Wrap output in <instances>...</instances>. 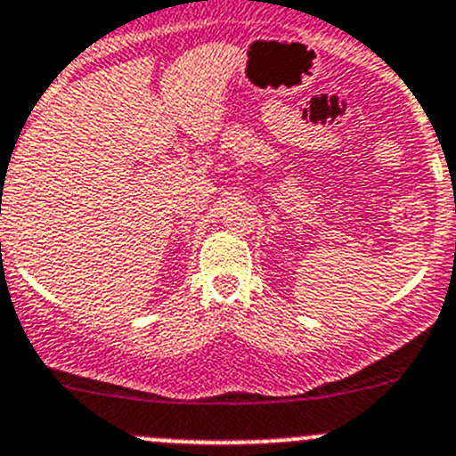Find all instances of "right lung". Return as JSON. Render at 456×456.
Wrapping results in <instances>:
<instances>
[{
  "mask_svg": "<svg viewBox=\"0 0 456 456\" xmlns=\"http://www.w3.org/2000/svg\"><path fill=\"white\" fill-rule=\"evenodd\" d=\"M0 211H2V208H0Z\"/></svg>",
  "mask_w": 456,
  "mask_h": 456,
  "instance_id": "1",
  "label": "right lung"
}]
</instances>
